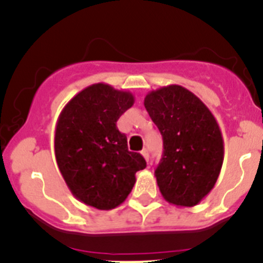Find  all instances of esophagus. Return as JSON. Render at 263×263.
<instances>
[{"mask_svg": "<svg viewBox=\"0 0 263 263\" xmlns=\"http://www.w3.org/2000/svg\"><path fill=\"white\" fill-rule=\"evenodd\" d=\"M141 155H142V157L145 158V160H146V162H147V160H149V152H147L146 149L142 150V152H141Z\"/></svg>", "mask_w": 263, "mask_h": 263, "instance_id": "1", "label": "esophagus"}]
</instances>
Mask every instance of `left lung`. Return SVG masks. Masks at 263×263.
I'll use <instances>...</instances> for the list:
<instances>
[{
    "label": "left lung",
    "mask_w": 263,
    "mask_h": 263,
    "mask_svg": "<svg viewBox=\"0 0 263 263\" xmlns=\"http://www.w3.org/2000/svg\"><path fill=\"white\" fill-rule=\"evenodd\" d=\"M144 105L163 136V157L154 172L163 198L177 207L199 204L215 187L223 163L215 116L178 85L150 91Z\"/></svg>",
    "instance_id": "obj_1"
}]
</instances>
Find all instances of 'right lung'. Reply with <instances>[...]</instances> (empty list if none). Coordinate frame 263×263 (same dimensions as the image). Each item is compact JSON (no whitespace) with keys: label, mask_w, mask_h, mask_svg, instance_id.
I'll return each mask as SVG.
<instances>
[{"label":"right lung","mask_w":263,"mask_h":263,"mask_svg":"<svg viewBox=\"0 0 263 263\" xmlns=\"http://www.w3.org/2000/svg\"><path fill=\"white\" fill-rule=\"evenodd\" d=\"M135 98L106 83L83 88L64 106L55 127V158L70 193L86 205L101 211L118 207L146 167L139 153L127 146L117 128L119 117Z\"/></svg>","instance_id":"add662e5"}]
</instances>
